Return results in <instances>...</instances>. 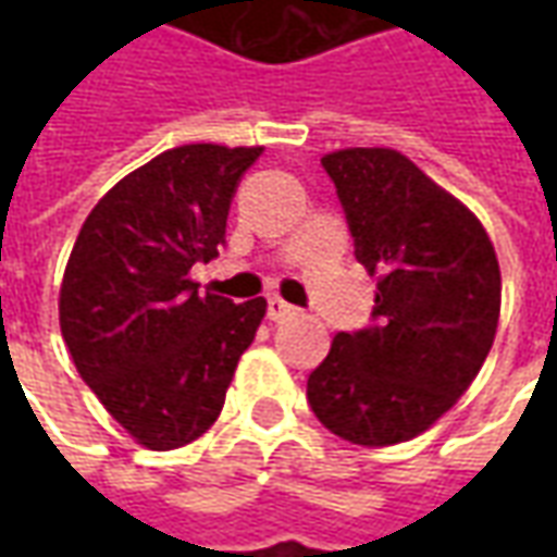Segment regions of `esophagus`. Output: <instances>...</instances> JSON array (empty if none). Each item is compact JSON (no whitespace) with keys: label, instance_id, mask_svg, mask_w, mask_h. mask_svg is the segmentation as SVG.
Segmentation results:
<instances>
[{"label":"esophagus","instance_id":"obj_1","mask_svg":"<svg viewBox=\"0 0 557 557\" xmlns=\"http://www.w3.org/2000/svg\"><path fill=\"white\" fill-rule=\"evenodd\" d=\"M292 313H295L292 304H286L283 298H277V295L268 298V319H271V322H283V319H289Z\"/></svg>","mask_w":557,"mask_h":557}]
</instances>
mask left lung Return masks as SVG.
Listing matches in <instances>:
<instances>
[{
    "instance_id": "1",
    "label": "left lung",
    "mask_w": 557,
    "mask_h": 557,
    "mask_svg": "<svg viewBox=\"0 0 557 557\" xmlns=\"http://www.w3.org/2000/svg\"><path fill=\"white\" fill-rule=\"evenodd\" d=\"M322 166L379 283L373 325L334 337L307 399L346 442H409L454 409L490 355L498 256L474 211L394 148H339Z\"/></svg>"
}]
</instances>
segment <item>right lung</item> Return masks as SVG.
Masks as SVG:
<instances>
[{
    "mask_svg": "<svg viewBox=\"0 0 557 557\" xmlns=\"http://www.w3.org/2000/svg\"><path fill=\"white\" fill-rule=\"evenodd\" d=\"M262 146L190 143L127 172L83 223L59 289V325L83 382L148 450L196 442L218 420L265 298L199 292L230 202Z\"/></svg>",
    "mask_w": 557,
    "mask_h": 557,
    "instance_id": "add662e5",
    "label": "right lung"
}]
</instances>
